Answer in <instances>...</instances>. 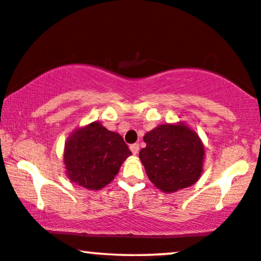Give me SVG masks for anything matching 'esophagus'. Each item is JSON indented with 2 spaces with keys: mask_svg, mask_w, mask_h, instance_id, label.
<instances>
[{
  "mask_svg": "<svg viewBox=\"0 0 261 261\" xmlns=\"http://www.w3.org/2000/svg\"><path fill=\"white\" fill-rule=\"evenodd\" d=\"M130 150L133 151V154L136 155L137 152L140 151V144H138V143H134V144H131V145H130Z\"/></svg>",
  "mask_w": 261,
  "mask_h": 261,
  "instance_id": "obj_1",
  "label": "esophagus"
}]
</instances>
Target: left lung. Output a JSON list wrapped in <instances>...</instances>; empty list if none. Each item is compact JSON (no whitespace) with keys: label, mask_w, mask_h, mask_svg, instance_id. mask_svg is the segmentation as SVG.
<instances>
[{"label":"left lung","mask_w":261,"mask_h":261,"mask_svg":"<svg viewBox=\"0 0 261 261\" xmlns=\"http://www.w3.org/2000/svg\"><path fill=\"white\" fill-rule=\"evenodd\" d=\"M147 147L140 159L148 178L165 192L185 189L199 179L203 171L204 147L186 125H160L143 137Z\"/></svg>","instance_id":"8db88e82"}]
</instances>
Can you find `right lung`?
I'll return each mask as SVG.
<instances>
[{
  "mask_svg": "<svg viewBox=\"0 0 261 261\" xmlns=\"http://www.w3.org/2000/svg\"><path fill=\"white\" fill-rule=\"evenodd\" d=\"M130 155V149L119 134L94 121L68 138L64 163L71 181L88 190H100L112 181Z\"/></svg>",
  "mask_w": 261,
  "mask_h": 261,
  "instance_id": "obj_1",
  "label": "right lung"
}]
</instances>
